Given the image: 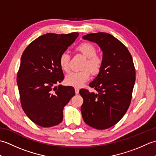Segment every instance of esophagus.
<instances>
[{"instance_id": "34e87169", "label": "esophagus", "mask_w": 156, "mask_h": 156, "mask_svg": "<svg viewBox=\"0 0 156 156\" xmlns=\"http://www.w3.org/2000/svg\"><path fill=\"white\" fill-rule=\"evenodd\" d=\"M79 88H75V93L76 94H79Z\"/></svg>"}]
</instances>
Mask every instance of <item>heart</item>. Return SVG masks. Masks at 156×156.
<instances>
[{
	"label": "heart",
	"mask_w": 156,
	"mask_h": 156,
	"mask_svg": "<svg viewBox=\"0 0 156 156\" xmlns=\"http://www.w3.org/2000/svg\"><path fill=\"white\" fill-rule=\"evenodd\" d=\"M76 51L80 52L86 58H87L85 63L83 70L80 72H72L66 76L65 78L66 84L72 87L79 88L81 87L89 78L90 73L93 75H97L100 72L102 66V59L97 55V50L94 46L88 42L82 43L76 47ZM69 59L70 57L66 52L62 53L59 56V64L60 68L65 72H68L69 69ZM90 71H89V70Z\"/></svg>",
	"instance_id": "b5f03b06"
}]
</instances>
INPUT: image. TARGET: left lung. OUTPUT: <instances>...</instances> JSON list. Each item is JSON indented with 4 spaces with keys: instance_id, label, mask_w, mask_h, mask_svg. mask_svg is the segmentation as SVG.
Instances as JSON below:
<instances>
[{
    "instance_id": "1",
    "label": "left lung",
    "mask_w": 156,
    "mask_h": 156,
    "mask_svg": "<svg viewBox=\"0 0 156 156\" xmlns=\"http://www.w3.org/2000/svg\"><path fill=\"white\" fill-rule=\"evenodd\" d=\"M82 38L96 43L102 51V68L89 84L97 92L80 90L84 100L82 118L94 129H108L121 120L130 105L135 82L133 59L127 48L111 34L99 32Z\"/></svg>"
}]
</instances>
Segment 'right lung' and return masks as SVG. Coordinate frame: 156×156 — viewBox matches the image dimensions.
<instances>
[{
  "label": "right lung",
  "instance_id": "obj_1",
  "mask_svg": "<svg viewBox=\"0 0 156 156\" xmlns=\"http://www.w3.org/2000/svg\"><path fill=\"white\" fill-rule=\"evenodd\" d=\"M78 35L49 33L35 39L23 53L16 77L20 100L26 115L41 127L60 123L64 107L75 95L72 87L56 84L64 78L59 56Z\"/></svg>",
  "mask_w": 156,
  "mask_h": 156
}]
</instances>
